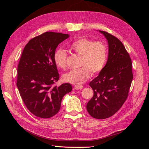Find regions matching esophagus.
<instances>
[{
  "instance_id": "34e87169",
  "label": "esophagus",
  "mask_w": 149,
  "mask_h": 149,
  "mask_svg": "<svg viewBox=\"0 0 149 149\" xmlns=\"http://www.w3.org/2000/svg\"><path fill=\"white\" fill-rule=\"evenodd\" d=\"M83 88V86H74V89H81Z\"/></svg>"
}]
</instances>
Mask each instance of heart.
<instances>
[{
	"label": "heart",
	"instance_id": "heart-1",
	"mask_svg": "<svg viewBox=\"0 0 149 149\" xmlns=\"http://www.w3.org/2000/svg\"><path fill=\"white\" fill-rule=\"evenodd\" d=\"M70 48L81 56L80 68L71 70L62 76L63 81L79 85L84 83L90 76V71L97 74L104 68L107 60V47L102 42H94L88 38H79L72 42ZM54 61L58 68L65 69L67 66V54L62 48L54 53Z\"/></svg>",
	"mask_w": 149,
	"mask_h": 149
}]
</instances>
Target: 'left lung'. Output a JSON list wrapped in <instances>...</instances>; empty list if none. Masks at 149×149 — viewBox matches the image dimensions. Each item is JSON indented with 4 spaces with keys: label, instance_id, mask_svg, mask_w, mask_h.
I'll list each match as a JSON object with an SVG mask.
<instances>
[{
    "label": "left lung",
    "instance_id": "left-lung-1",
    "mask_svg": "<svg viewBox=\"0 0 149 149\" xmlns=\"http://www.w3.org/2000/svg\"><path fill=\"white\" fill-rule=\"evenodd\" d=\"M99 31L107 40L108 58L104 68L89 83L94 94L86 109L93 118L104 119L113 116L123 105L133 74L131 59L123 43L106 31Z\"/></svg>",
    "mask_w": 149,
    "mask_h": 149
}]
</instances>
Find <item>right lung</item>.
Masks as SVG:
<instances>
[{"instance_id":"obj_1","label":"right lung","mask_w":149,"mask_h":149,"mask_svg":"<svg viewBox=\"0 0 149 149\" xmlns=\"http://www.w3.org/2000/svg\"><path fill=\"white\" fill-rule=\"evenodd\" d=\"M69 35L47 31L31 39L26 45L17 68V86L27 109L35 116L49 118L58 113L70 83L53 86L59 79L54 53Z\"/></svg>"}]
</instances>
